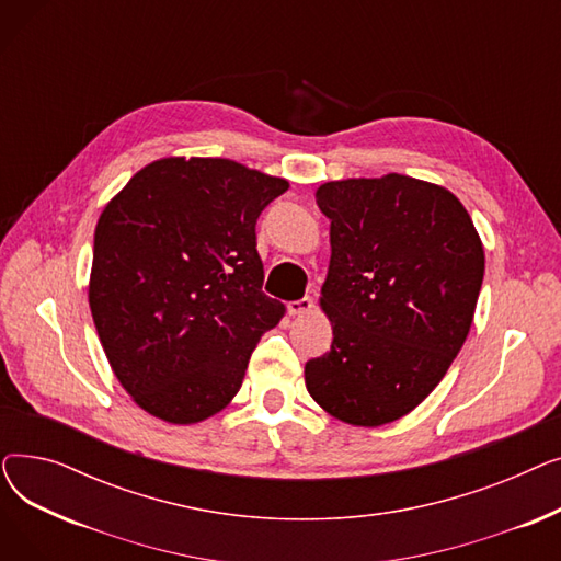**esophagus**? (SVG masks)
Wrapping results in <instances>:
<instances>
[{
    "mask_svg": "<svg viewBox=\"0 0 561 561\" xmlns=\"http://www.w3.org/2000/svg\"><path fill=\"white\" fill-rule=\"evenodd\" d=\"M311 309H313V300L309 296L302 298V300H293V302L286 305V311L290 316H302V313H309Z\"/></svg>",
    "mask_w": 561,
    "mask_h": 561,
    "instance_id": "obj_1",
    "label": "esophagus"
}]
</instances>
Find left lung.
Listing matches in <instances>:
<instances>
[{
	"label": "left lung",
	"instance_id": "obj_1",
	"mask_svg": "<svg viewBox=\"0 0 561 561\" xmlns=\"http://www.w3.org/2000/svg\"><path fill=\"white\" fill-rule=\"evenodd\" d=\"M316 202L330 218L320 307L334 339L307 362V391L350 425L398 421L434 391L468 336L482 241L450 191L414 176L330 182Z\"/></svg>",
	"mask_w": 561,
	"mask_h": 561
}]
</instances>
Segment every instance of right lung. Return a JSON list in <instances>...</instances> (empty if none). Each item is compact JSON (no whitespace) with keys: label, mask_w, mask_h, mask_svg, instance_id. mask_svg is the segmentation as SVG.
<instances>
[{"label":"right lung","mask_w":561,"mask_h":561,"mask_svg":"<svg viewBox=\"0 0 561 561\" xmlns=\"http://www.w3.org/2000/svg\"><path fill=\"white\" fill-rule=\"evenodd\" d=\"M286 180L229 159H161L100 216L88 302L108 364L147 414L209 419L239 393L284 305L261 290L256 218Z\"/></svg>","instance_id":"right-lung-1"}]
</instances>
